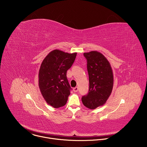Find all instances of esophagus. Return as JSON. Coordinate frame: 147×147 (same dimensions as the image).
Wrapping results in <instances>:
<instances>
[{"mask_svg":"<svg viewBox=\"0 0 147 147\" xmlns=\"http://www.w3.org/2000/svg\"><path fill=\"white\" fill-rule=\"evenodd\" d=\"M78 88L77 87H75V88H73V91H74L75 92H77V91H78Z\"/></svg>","mask_w":147,"mask_h":147,"instance_id":"obj_1","label":"esophagus"}]
</instances>
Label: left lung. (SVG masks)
I'll return each mask as SVG.
<instances>
[{
	"label": "left lung",
	"mask_w": 147,
	"mask_h": 147,
	"mask_svg": "<svg viewBox=\"0 0 147 147\" xmlns=\"http://www.w3.org/2000/svg\"><path fill=\"white\" fill-rule=\"evenodd\" d=\"M87 61L89 91L81 98L84 105L95 109L103 105L111 95L113 86V75L107 59L97 51L84 53Z\"/></svg>",
	"instance_id": "obj_1"
}]
</instances>
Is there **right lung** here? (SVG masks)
Masks as SVG:
<instances>
[{"instance_id":"obj_1","label":"right lung","mask_w":147,"mask_h":147,"mask_svg":"<svg viewBox=\"0 0 147 147\" xmlns=\"http://www.w3.org/2000/svg\"><path fill=\"white\" fill-rule=\"evenodd\" d=\"M77 53H69L55 49L42 62L39 71V87L48 104L55 108L67 103L71 90L67 71L71 67Z\"/></svg>"}]
</instances>
